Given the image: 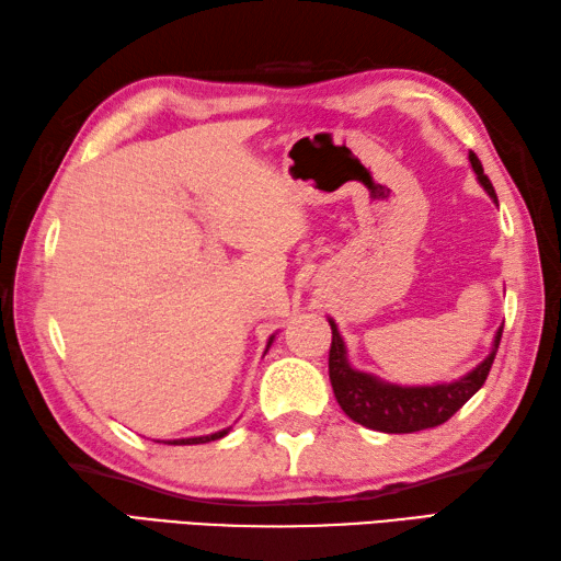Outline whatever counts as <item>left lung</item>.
<instances>
[{
  "instance_id": "obj_1",
  "label": "left lung",
  "mask_w": 561,
  "mask_h": 561,
  "mask_svg": "<svg viewBox=\"0 0 561 561\" xmlns=\"http://www.w3.org/2000/svg\"><path fill=\"white\" fill-rule=\"evenodd\" d=\"M467 159H470V167L474 171L479 186H482L486 191V196L499 205L494 186H491L489 176L484 174L482 162H479L474 152H470ZM327 319L331 327L329 380L331 387H334L336 402L344 409V414L356 421V424L382 433H414L445 424V421H448L455 411L472 394H477L479 387L484 385L491 370V363H494L496 356L501 331H504V327H499L494 341H491L489 356L479 363L477 368L465 373L462 377H457L453 382L394 385L373 373L353 368L344 336H341L334 319Z\"/></svg>"
}]
</instances>
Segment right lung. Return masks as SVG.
<instances>
[{
    "mask_svg": "<svg viewBox=\"0 0 561 561\" xmlns=\"http://www.w3.org/2000/svg\"><path fill=\"white\" fill-rule=\"evenodd\" d=\"M273 341H276V334H271V336H268V341H266V351L271 348ZM230 431H232V426H230V428H222V431H215V433H208V436L176 438V440H164V443H171V445H198V443H210V440H220V438H225L227 433H230Z\"/></svg>",
    "mask_w": 561,
    "mask_h": 561,
    "instance_id": "obj_1",
    "label": "right lung"
}]
</instances>
